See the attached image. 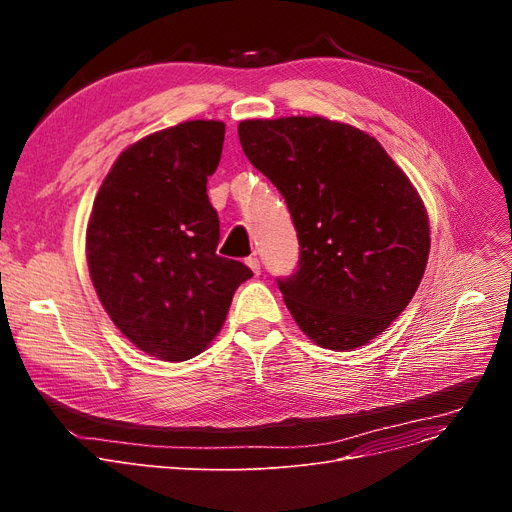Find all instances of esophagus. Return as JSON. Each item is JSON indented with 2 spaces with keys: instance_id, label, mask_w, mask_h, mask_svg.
Returning a JSON list of instances; mask_svg holds the SVG:
<instances>
[{
  "instance_id": "esophagus-1",
  "label": "esophagus",
  "mask_w": 512,
  "mask_h": 512,
  "mask_svg": "<svg viewBox=\"0 0 512 512\" xmlns=\"http://www.w3.org/2000/svg\"><path fill=\"white\" fill-rule=\"evenodd\" d=\"M247 265L251 267V272H253L255 276H259V274H261V263H259V259H257V257H249V259H247Z\"/></svg>"
}]
</instances>
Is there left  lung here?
<instances>
[{"label":"left lung","mask_w":512,"mask_h":512,"mask_svg":"<svg viewBox=\"0 0 512 512\" xmlns=\"http://www.w3.org/2000/svg\"><path fill=\"white\" fill-rule=\"evenodd\" d=\"M238 139L297 228L299 270L278 280L297 326L330 351L382 334L411 303L429 255L409 176L371 134L321 116L242 120Z\"/></svg>","instance_id":"left-lung-1"}]
</instances>
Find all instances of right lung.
Masks as SVG:
<instances>
[{
  "label": "right lung",
  "instance_id": "add662e5",
  "mask_svg": "<svg viewBox=\"0 0 512 512\" xmlns=\"http://www.w3.org/2000/svg\"><path fill=\"white\" fill-rule=\"evenodd\" d=\"M226 124L188 120L126 147L87 224V265L114 326L149 357L193 359L220 334L234 290L253 276L215 253L220 220L207 197Z\"/></svg>",
  "mask_w": 512,
  "mask_h": 512
}]
</instances>
